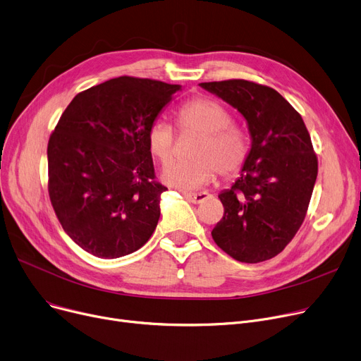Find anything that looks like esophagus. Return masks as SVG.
Listing matches in <instances>:
<instances>
[{"mask_svg":"<svg viewBox=\"0 0 361 361\" xmlns=\"http://www.w3.org/2000/svg\"><path fill=\"white\" fill-rule=\"evenodd\" d=\"M185 198H186L189 202H192V204H201V202H204L205 200H208V198H209V194H208V192H200V194H185Z\"/></svg>","mask_w":361,"mask_h":361,"instance_id":"1","label":"esophagus"}]
</instances>
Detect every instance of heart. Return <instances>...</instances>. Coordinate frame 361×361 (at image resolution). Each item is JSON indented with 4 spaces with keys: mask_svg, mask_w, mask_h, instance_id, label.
I'll use <instances>...</instances> for the list:
<instances>
[{
    "mask_svg": "<svg viewBox=\"0 0 361 361\" xmlns=\"http://www.w3.org/2000/svg\"><path fill=\"white\" fill-rule=\"evenodd\" d=\"M230 121L228 112L216 100L198 97L185 103L178 111V122L182 130L201 135L192 152L195 160L167 164L161 179L175 188L197 189L213 179L216 172L226 178L239 172L247 156V141ZM147 144L160 163H167L175 150L172 125L156 119L148 128Z\"/></svg>",
    "mask_w": 361,
    "mask_h": 361,
    "instance_id": "b5f03b06",
    "label": "heart"
}]
</instances>
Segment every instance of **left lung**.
<instances>
[{"instance_id": "obj_1", "label": "left lung", "mask_w": 361, "mask_h": 361, "mask_svg": "<svg viewBox=\"0 0 361 361\" xmlns=\"http://www.w3.org/2000/svg\"><path fill=\"white\" fill-rule=\"evenodd\" d=\"M245 118L250 148L240 176L219 198L224 216L211 231L233 259L274 258L300 228L317 176L302 116L277 92L246 80L200 82Z\"/></svg>"}]
</instances>
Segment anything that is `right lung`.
<instances>
[{"instance_id": "1", "label": "right lung", "mask_w": 361, "mask_h": 361, "mask_svg": "<svg viewBox=\"0 0 361 361\" xmlns=\"http://www.w3.org/2000/svg\"><path fill=\"white\" fill-rule=\"evenodd\" d=\"M179 84L118 77L78 93L48 142L49 198L67 235L115 259L138 250L160 219L167 189L154 180L150 125Z\"/></svg>"}]
</instances>
